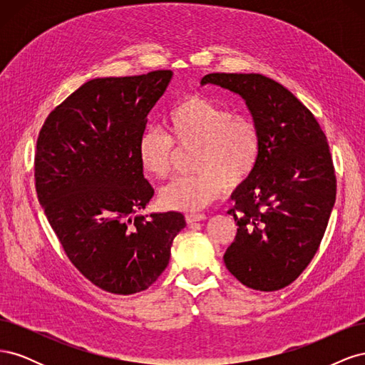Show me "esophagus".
<instances>
[{
	"label": "esophagus",
	"instance_id": "esophagus-1",
	"mask_svg": "<svg viewBox=\"0 0 365 365\" xmlns=\"http://www.w3.org/2000/svg\"><path fill=\"white\" fill-rule=\"evenodd\" d=\"M205 219V215H202V213H189V215H185V220L189 224H193V222H197V220H204Z\"/></svg>",
	"mask_w": 365,
	"mask_h": 365
}]
</instances>
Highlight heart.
<instances>
[{"mask_svg":"<svg viewBox=\"0 0 365 365\" xmlns=\"http://www.w3.org/2000/svg\"><path fill=\"white\" fill-rule=\"evenodd\" d=\"M165 132L149 128L138 138L140 168L155 178L172 170L175 147L197 148L192 176L175 178L160 190L169 210L197 212L215 201L225 187L244 185L260 158L259 128L251 117L233 114L210 98L192 96L176 103L164 118Z\"/></svg>","mask_w":365,"mask_h":365,"instance_id":"b5f03b06","label":"heart"}]
</instances>
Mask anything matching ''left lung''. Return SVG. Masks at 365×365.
Returning <instances> with one entry per match:
<instances>
[{
  "instance_id": "left-lung-1",
  "label": "left lung",
  "mask_w": 365,
  "mask_h": 365,
  "mask_svg": "<svg viewBox=\"0 0 365 365\" xmlns=\"http://www.w3.org/2000/svg\"><path fill=\"white\" fill-rule=\"evenodd\" d=\"M217 85L244 98L260 134V158L231 200L237 235L227 269L251 289L291 284L322 244L335 204L336 178L324 132L283 85L262 74L212 73Z\"/></svg>"
}]
</instances>
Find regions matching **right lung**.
I'll return each instance as SVG.
<instances>
[{
	"label": "right lung",
	"instance_id": "add662e5",
	"mask_svg": "<svg viewBox=\"0 0 365 365\" xmlns=\"http://www.w3.org/2000/svg\"><path fill=\"white\" fill-rule=\"evenodd\" d=\"M172 74L88 81L39 132L38 200L71 263L106 292L130 295L155 283L185 227L178 212L133 215L153 196L137 143Z\"/></svg>",
	"mask_w": 365,
	"mask_h": 365
}]
</instances>
